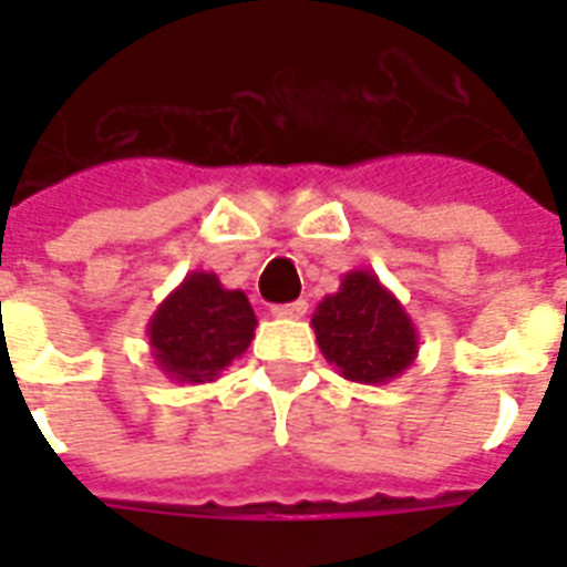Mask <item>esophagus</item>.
<instances>
[{
    "label": "esophagus",
    "mask_w": 567,
    "mask_h": 567,
    "mask_svg": "<svg viewBox=\"0 0 567 567\" xmlns=\"http://www.w3.org/2000/svg\"><path fill=\"white\" fill-rule=\"evenodd\" d=\"M274 318L279 320H300L306 318V311H309V302L306 300H293V302H285V306H274Z\"/></svg>",
    "instance_id": "esophagus-1"
}]
</instances>
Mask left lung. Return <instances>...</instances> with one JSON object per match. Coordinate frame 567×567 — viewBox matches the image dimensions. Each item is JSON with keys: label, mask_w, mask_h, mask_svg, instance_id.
<instances>
[{"label": "left lung", "mask_w": 567, "mask_h": 567, "mask_svg": "<svg viewBox=\"0 0 567 567\" xmlns=\"http://www.w3.org/2000/svg\"><path fill=\"white\" fill-rule=\"evenodd\" d=\"M311 329L323 359L359 385H385L417 359V329L373 270L341 276V288L318 302Z\"/></svg>", "instance_id": "obj_1"}]
</instances>
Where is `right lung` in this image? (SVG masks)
<instances>
[{
	"mask_svg": "<svg viewBox=\"0 0 567 567\" xmlns=\"http://www.w3.org/2000/svg\"><path fill=\"white\" fill-rule=\"evenodd\" d=\"M256 327L247 293L223 288L217 274L190 270L155 309L146 338L164 377L205 385L247 353Z\"/></svg>",
	"mask_w": 567,
	"mask_h": 567,
	"instance_id": "1",
	"label": "right lung"
}]
</instances>
